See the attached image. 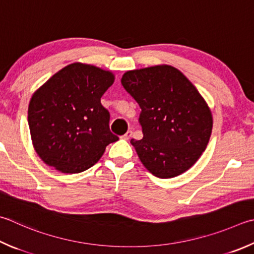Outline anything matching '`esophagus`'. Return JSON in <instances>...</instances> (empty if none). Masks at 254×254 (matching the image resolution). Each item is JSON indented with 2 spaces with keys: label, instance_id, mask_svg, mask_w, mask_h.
Here are the masks:
<instances>
[{
  "label": "esophagus",
  "instance_id": "obj_1",
  "mask_svg": "<svg viewBox=\"0 0 254 254\" xmlns=\"http://www.w3.org/2000/svg\"><path fill=\"white\" fill-rule=\"evenodd\" d=\"M132 134H133V132L131 131V130H128L126 134H124L122 137L124 140H128V139H131V136H132Z\"/></svg>",
  "mask_w": 254,
  "mask_h": 254
}]
</instances>
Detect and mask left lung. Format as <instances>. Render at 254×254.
<instances>
[{
	"label": "left lung",
	"instance_id": "obj_1",
	"mask_svg": "<svg viewBox=\"0 0 254 254\" xmlns=\"http://www.w3.org/2000/svg\"><path fill=\"white\" fill-rule=\"evenodd\" d=\"M121 83L141 108L143 139L131 140L142 164L161 179L188 171L206 149L213 119L181 71L154 65L127 71Z\"/></svg>",
	"mask_w": 254,
	"mask_h": 254
}]
</instances>
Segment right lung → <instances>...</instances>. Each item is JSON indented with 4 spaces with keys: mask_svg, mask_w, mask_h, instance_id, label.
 <instances>
[{
    "mask_svg": "<svg viewBox=\"0 0 254 254\" xmlns=\"http://www.w3.org/2000/svg\"><path fill=\"white\" fill-rule=\"evenodd\" d=\"M114 79L112 72L76 62L34 92L27 120L34 150L45 164L62 173H80L119 140L110 131V113L101 104Z\"/></svg>",
    "mask_w": 254,
    "mask_h": 254,
    "instance_id": "1",
    "label": "right lung"
}]
</instances>
